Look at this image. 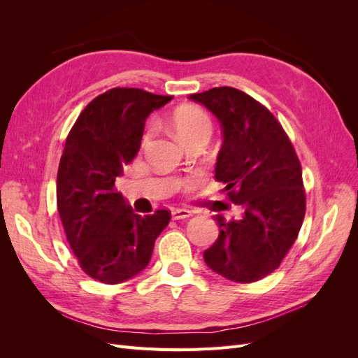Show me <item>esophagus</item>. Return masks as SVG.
Returning a JSON list of instances; mask_svg holds the SVG:
<instances>
[{
  "instance_id": "obj_1",
  "label": "esophagus",
  "mask_w": 358,
  "mask_h": 358,
  "mask_svg": "<svg viewBox=\"0 0 358 358\" xmlns=\"http://www.w3.org/2000/svg\"><path fill=\"white\" fill-rule=\"evenodd\" d=\"M192 213L187 209H173L171 210V218L178 221V220H185V218H189Z\"/></svg>"
}]
</instances>
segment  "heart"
Segmentation results:
<instances>
[{"instance_id": "b5f03b06", "label": "heart", "mask_w": 358, "mask_h": 358, "mask_svg": "<svg viewBox=\"0 0 358 358\" xmlns=\"http://www.w3.org/2000/svg\"><path fill=\"white\" fill-rule=\"evenodd\" d=\"M173 128H175V131L182 142H187V140L200 134H210L212 131L209 117L199 109L179 110L175 117H173ZM150 137H152V128L145 134L143 145H148Z\"/></svg>"}]
</instances>
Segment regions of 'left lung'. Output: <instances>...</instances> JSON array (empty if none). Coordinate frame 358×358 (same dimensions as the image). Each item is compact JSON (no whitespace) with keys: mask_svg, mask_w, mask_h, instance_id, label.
<instances>
[{"mask_svg":"<svg viewBox=\"0 0 358 358\" xmlns=\"http://www.w3.org/2000/svg\"><path fill=\"white\" fill-rule=\"evenodd\" d=\"M188 99L218 119L215 178L242 208L241 218L213 216L220 236L204 263L233 282H255L275 272L299 236L306 212L300 161L276 117L251 95L220 86Z\"/></svg>","mask_w":358,"mask_h":358,"instance_id":"obj_1","label":"left lung"}]
</instances>
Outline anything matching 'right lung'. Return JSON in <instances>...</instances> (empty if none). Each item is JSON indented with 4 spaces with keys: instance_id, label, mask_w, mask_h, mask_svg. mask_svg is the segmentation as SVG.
Segmentation results:
<instances>
[{
    "instance_id": "obj_1",
    "label": "right lung",
    "mask_w": 358,
    "mask_h": 358,
    "mask_svg": "<svg viewBox=\"0 0 358 358\" xmlns=\"http://www.w3.org/2000/svg\"><path fill=\"white\" fill-rule=\"evenodd\" d=\"M173 100L137 88H113L94 99L66 140L57 203L67 241L86 275L121 284L143 272L169 210L137 215L115 182L142 145L146 117Z\"/></svg>"
}]
</instances>
